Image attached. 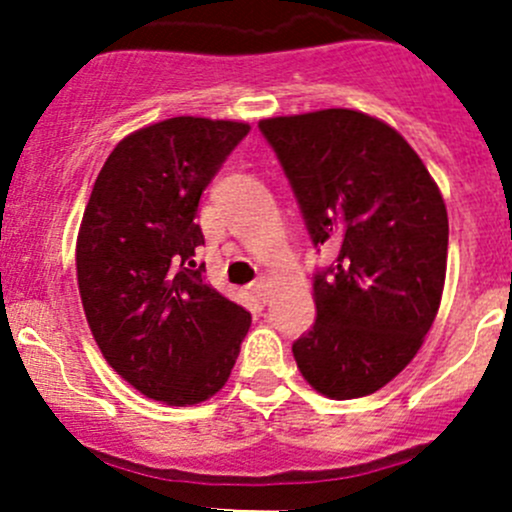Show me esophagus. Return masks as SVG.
I'll list each match as a JSON object with an SVG mask.
<instances>
[{"label": "esophagus", "instance_id": "obj_1", "mask_svg": "<svg viewBox=\"0 0 512 512\" xmlns=\"http://www.w3.org/2000/svg\"><path fill=\"white\" fill-rule=\"evenodd\" d=\"M267 290H270V277H257L255 282H252V292H255V297L257 300H262L265 302L267 300Z\"/></svg>", "mask_w": 512, "mask_h": 512}]
</instances>
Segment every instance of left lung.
<instances>
[{"instance_id":"1","label":"left lung","mask_w":512,"mask_h":512,"mask_svg":"<svg viewBox=\"0 0 512 512\" xmlns=\"http://www.w3.org/2000/svg\"><path fill=\"white\" fill-rule=\"evenodd\" d=\"M275 150L312 245L337 252L315 272V325L295 340L302 377L332 400L372 395L418 355L448 267V210L418 152L355 109L270 117Z\"/></svg>"}]
</instances>
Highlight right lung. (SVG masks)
<instances>
[{
  "label": "right lung",
  "instance_id": "right-lung-1",
  "mask_svg": "<svg viewBox=\"0 0 512 512\" xmlns=\"http://www.w3.org/2000/svg\"><path fill=\"white\" fill-rule=\"evenodd\" d=\"M250 124L172 117L124 137L94 180L77 237V282L104 360L167 405L220 393L250 312L205 285L195 222L205 187Z\"/></svg>",
  "mask_w": 512,
  "mask_h": 512
}]
</instances>
